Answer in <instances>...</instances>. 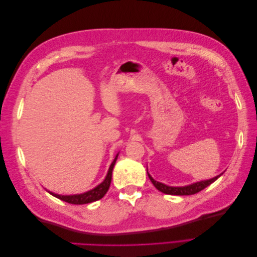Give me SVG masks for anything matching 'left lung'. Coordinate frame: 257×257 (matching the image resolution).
I'll return each mask as SVG.
<instances>
[{
    "label": "left lung",
    "mask_w": 257,
    "mask_h": 257,
    "mask_svg": "<svg viewBox=\"0 0 257 257\" xmlns=\"http://www.w3.org/2000/svg\"><path fill=\"white\" fill-rule=\"evenodd\" d=\"M221 175L216 176V177H214L212 179H209V180H204V181L196 182V183H193V184H190V185H185V186H169V185H166L164 183H161V182L155 181L154 179L149 175V173H148V176H149V179H150L151 182L153 183V185L155 186V188H157L159 191H161L162 193L168 194V195H193V194H196V193L200 192L201 190H204L205 188H207L208 185L213 183L217 178L221 177Z\"/></svg>",
    "instance_id": "8db88e82"
}]
</instances>
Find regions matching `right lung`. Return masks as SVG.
I'll return each instance as SVG.
<instances>
[{"label": "right lung", "instance_id": "1", "mask_svg": "<svg viewBox=\"0 0 257 257\" xmlns=\"http://www.w3.org/2000/svg\"><path fill=\"white\" fill-rule=\"evenodd\" d=\"M116 159H118V154L115 155V158H114L113 162L111 163L109 169H108V173H107L105 180L100 184H98L96 188H94L91 191H88V192L82 193V194H76V195H59V194H54V193L49 192V191L48 192L54 197H57L61 200L66 201V203L73 204V205H84V204L93 203V201H96L100 198H103L105 194L107 193L108 189H109V186H110L112 169H113V166L115 164Z\"/></svg>", "mask_w": 257, "mask_h": 257}]
</instances>
